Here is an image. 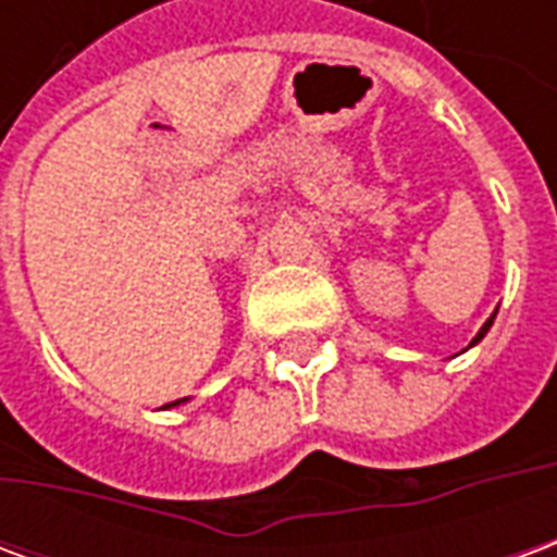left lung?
<instances>
[{
	"instance_id": "left-lung-1",
	"label": "left lung",
	"mask_w": 557,
	"mask_h": 557,
	"mask_svg": "<svg viewBox=\"0 0 557 557\" xmlns=\"http://www.w3.org/2000/svg\"><path fill=\"white\" fill-rule=\"evenodd\" d=\"M495 313H498V310H495ZM495 313L490 315V319H486V322H483V327H480L478 334H474V339H471V343H468V349H471V346H478L480 339L486 337V334H490V327H492V322H495Z\"/></svg>"
}]
</instances>
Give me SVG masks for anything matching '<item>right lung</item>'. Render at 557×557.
I'll use <instances>...</instances> for the list:
<instances>
[{"mask_svg":"<svg viewBox=\"0 0 557 557\" xmlns=\"http://www.w3.org/2000/svg\"><path fill=\"white\" fill-rule=\"evenodd\" d=\"M182 403H187V397L175 399V403H170V406H163V409H172V406H182Z\"/></svg>","mask_w":557,"mask_h":557,"instance_id":"right-lung-1","label":"right lung"}]
</instances>
